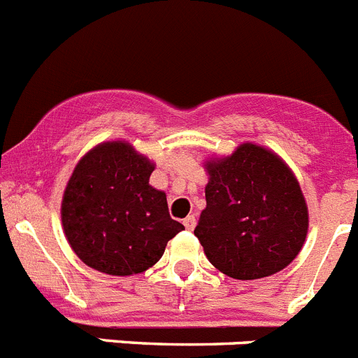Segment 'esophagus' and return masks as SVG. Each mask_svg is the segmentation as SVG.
<instances>
[{
	"instance_id": "obj_1",
	"label": "esophagus",
	"mask_w": 358,
	"mask_h": 358,
	"mask_svg": "<svg viewBox=\"0 0 358 358\" xmlns=\"http://www.w3.org/2000/svg\"><path fill=\"white\" fill-rule=\"evenodd\" d=\"M195 222H197V220H195V215H188V217L185 218V220H182V224H185V227L188 231H192L195 227Z\"/></svg>"
}]
</instances>
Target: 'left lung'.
<instances>
[{
  "instance_id": "8db88e82",
  "label": "left lung",
  "mask_w": 358,
  "mask_h": 358,
  "mask_svg": "<svg viewBox=\"0 0 358 358\" xmlns=\"http://www.w3.org/2000/svg\"><path fill=\"white\" fill-rule=\"evenodd\" d=\"M206 210L194 233L211 265L235 280L285 268L308 231V208L285 161L242 143L231 156L206 161Z\"/></svg>"
}]
</instances>
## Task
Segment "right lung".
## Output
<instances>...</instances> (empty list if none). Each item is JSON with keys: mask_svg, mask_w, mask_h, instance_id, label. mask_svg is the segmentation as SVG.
Returning a JSON list of instances; mask_svg holds the SVG:
<instances>
[{"mask_svg": "<svg viewBox=\"0 0 358 358\" xmlns=\"http://www.w3.org/2000/svg\"><path fill=\"white\" fill-rule=\"evenodd\" d=\"M154 163L127 141H106L77 163L62 197V229L75 255L110 276L140 274L159 262L182 224L166 195L148 185Z\"/></svg>", "mask_w": 358, "mask_h": 358, "instance_id": "add662e5", "label": "right lung"}]
</instances>
